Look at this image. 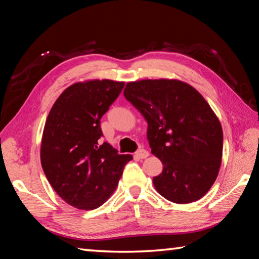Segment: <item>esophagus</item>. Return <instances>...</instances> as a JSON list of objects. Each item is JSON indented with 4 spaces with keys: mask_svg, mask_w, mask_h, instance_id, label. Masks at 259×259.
Masks as SVG:
<instances>
[{
    "mask_svg": "<svg viewBox=\"0 0 259 259\" xmlns=\"http://www.w3.org/2000/svg\"><path fill=\"white\" fill-rule=\"evenodd\" d=\"M135 156L138 158V159H145V158H147L148 156H149V152H148L145 149H139L138 151H136Z\"/></svg>",
    "mask_w": 259,
    "mask_h": 259,
    "instance_id": "34e87169",
    "label": "esophagus"
}]
</instances>
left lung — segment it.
<instances>
[{
  "mask_svg": "<svg viewBox=\"0 0 259 259\" xmlns=\"http://www.w3.org/2000/svg\"><path fill=\"white\" fill-rule=\"evenodd\" d=\"M123 96L144 115L152 155L162 172L153 186L175 203L200 199L216 180L223 156L217 115L195 88L175 79L126 83Z\"/></svg>",
  "mask_w": 259,
  "mask_h": 259,
  "instance_id": "1",
  "label": "left lung"
}]
</instances>
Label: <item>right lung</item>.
<instances>
[{
    "mask_svg": "<svg viewBox=\"0 0 259 259\" xmlns=\"http://www.w3.org/2000/svg\"><path fill=\"white\" fill-rule=\"evenodd\" d=\"M124 82L88 80L67 88L49 113L41 142V164L62 199L82 210L100 207L113 194L131 155L99 144L100 119Z\"/></svg>",
    "mask_w": 259,
    "mask_h": 259,
    "instance_id": "obj_1",
    "label": "right lung"
}]
</instances>
